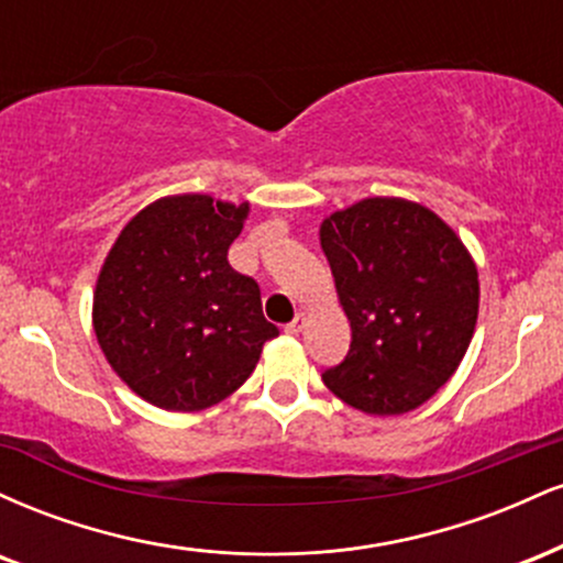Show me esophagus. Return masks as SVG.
<instances>
[{
  "instance_id": "34e87169",
  "label": "esophagus",
  "mask_w": 563,
  "mask_h": 563,
  "mask_svg": "<svg viewBox=\"0 0 563 563\" xmlns=\"http://www.w3.org/2000/svg\"><path fill=\"white\" fill-rule=\"evenodd\" d=\"M301 328H303V314H296V318L286 325V331L290 335H296V333H301Z\"/></svg>"
}]
</instances>
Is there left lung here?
<instances>
[{"instance_id":"left-lung-1","label":"left lung","mask_w":563,"mask_h":563,"mask_svg":"<svg viewBox=\"0 0 563 563\" xmlns=\"http://www.w3.org/2000/svg\"><path fill=\"white\" fill-rule=\"evenodd\" d=\"M352 344L322 380L371 416L416 410L461 365L479 314V277L461 238L402 198H365L322 222Z\"/></svg>"}]
</instances>
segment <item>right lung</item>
<instances>
[{
	"mask_svg": "<svg viewBox=\"0 0 563 563\" xmlns=\"http://www.w3.org/2000/svg\"><path fill=\"white\" fill-rule=\"evenodd\" d=\"M249 203L172 196L121 230L95 290V333L129 389L164 410H200L254 373L277 325L230 243Z\"/></svg>",
	"mask_w": 563,
	"mask_h": 563,
	"instance_id": "1",
	"label": "right lung"
}]
</instances>
